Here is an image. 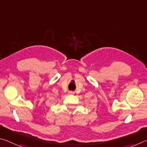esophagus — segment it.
<instances>
[{
    "instance_id": "esophagus-1",
    "label": "esophagus",
    "mask_w": 147,
    "mask_h": 147,
    "mask_svg": "<svg viewBox=\"0 0 147 147\" xmlns=\"http://www.w3.org/2000/svg\"><path fill=\"white\" fill-rule=\"evenodd\" d=\"M69 94H74V92L69 91Z\"/></svg>"
}]
</instances>
